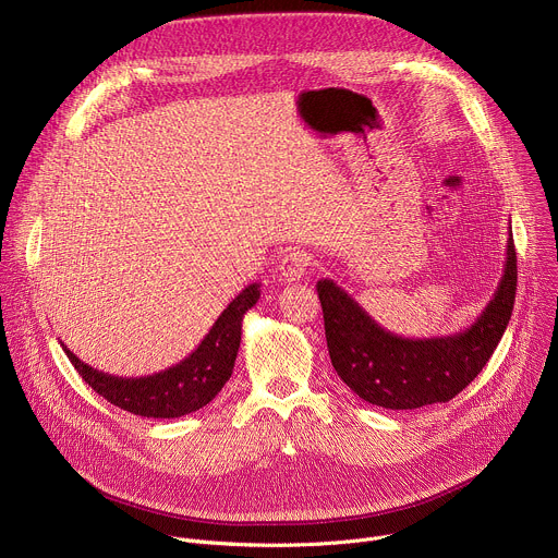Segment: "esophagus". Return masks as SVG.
<instances>
[{"label":"esophagus","instance_id":"1","mask_svg":"<svg viewBox=\"0 0 558 558\" xmlns=\"http://www.w3.org/2000/svg\"><path fill=\"white\" fill-rule=\"evenodd\" d=\"M308 265H311V258L306 252H289L282 256L278 269H280V276L287 280V282H293V280H300L306 276L308 271Z\"/></svg>","mask_w":558,"mask_h":558}]
</instances>
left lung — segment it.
<instances>
[{"instance_id":"left-lung-1","label":"left lung","mask_w":558,"mask_h":558,"mask_svg":"<svg viewBox=\"0 0 558 558\" xmlns=\"http://www.w3.org/2000/svg\"><path fill=\"white\" fill-rule=\"evenodd\" d=\"M325 313L331 364L364 402L411 411L450 402L495 353L508 329L517 293V252L512 227L501 282L476 320L444 338L411 340L381 329L333 280L315 284Z\"/></svg>"}]
</instances>
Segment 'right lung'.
I'll use <instances>...</instances> for the list:
<instances>
[{
    "instance_id": "add662e5",
    "label": "right lung",
    "mask_w": 558,
    "mask_h": 558,
    "mask_svg": "<svg viewBox=\"0 0 558 558\" xmlns=\"http://www.w3.org/2000/svg\"><path fill=\"white\" fill-rule=\"evenodd\" d=\"M258 298V282L243 289L183 362L145 377H119L97 371L63 344L61 347L76 373L110 404L141 417L172 420L207 407L231 377L238 349H241L243 317Z\"/></svg>"
}]
</instances>
